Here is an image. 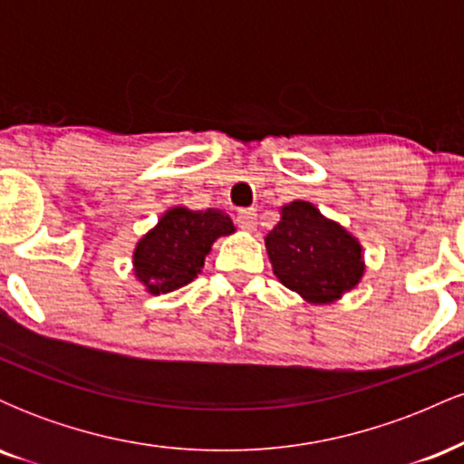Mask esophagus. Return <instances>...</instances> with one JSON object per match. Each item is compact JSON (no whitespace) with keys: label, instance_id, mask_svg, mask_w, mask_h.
<instances>
[{"label":"esophagus","instance_id":"34e87169","mask_svg":"<svg viewBox=\"0 0 464 464\" xmlns=\"http://www.w3.org/2000/svg\"><path fill=\"white\" fill-rule=\"evenodd\" d=\"M237 227L244 228V231H255V227H257V214H255L253 209H242L237 214Z\"/></svg>","mask_w":464,"mask_h":464}]
</instances>
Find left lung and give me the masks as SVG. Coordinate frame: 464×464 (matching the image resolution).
I'll return each mask as SVG.
<instances>
[{"mask_svg": "<svg viewBox=\"0 0 464 464\" xmlns=\"http://www.w3.org/2000/svg\"><path fill=\"white\" fill-rule=\"evenodd\" d=\"M266 250L281 284L312 303L340 299L364 273L360 244L303 200L281 209L279 225L266 236Z\"/></svg>", "mask_w": 464, "mask_h": 464, "instance_id": "left-lung-1", "label": "left lung"}]
</instances>
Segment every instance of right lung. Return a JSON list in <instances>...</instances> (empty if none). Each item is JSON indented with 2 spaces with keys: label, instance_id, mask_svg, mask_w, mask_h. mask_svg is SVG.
Returning a JSON list of instances; mask_svg holds the SVG:
<instances>
[{
  "label": "right lung",
  "instance_id": "right-lung-1",
  "mask_svg": "<svg viewBox=\"0 0 464 464\" xmlns=\"http://www.w3.org/2000/svg\"><path fill=\"white\" fill-rule=\"evenodd\" d=\"M233 231V220L222 211L174 207L137 244L135 273L152 295L179 290L200 273L211 244Z\"/></svg>",
  "mask_w": 464,
  "mask_h": 464
}]
</instances>
